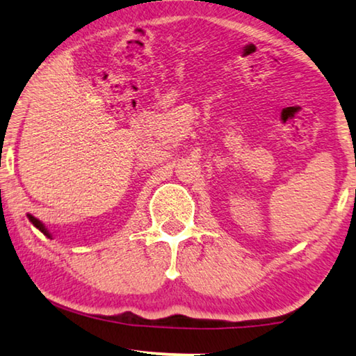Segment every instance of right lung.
Here are the masks:
<instances>
[{
    "mask_svg": "<svg viewBox=\"0 0 356 356\" xmlns=\"http://www.w3.org/2000/svg\"><path fill=\"white\" fill-rule=\"evenodd\" d=\"M29 218H30V221L33 222V226H36L38 229H40V231H41L42 234H44V235H46V237H51V234H49V232H47V229H46L44 226H42V224H41L40 221H38L35 216H31V215H29Z\"/></svg>",
    "mask_w": 356,
    "mask_h": 356,
    "instance_id": "obj_1",
    "label": "right lung"
}]
</instances>
